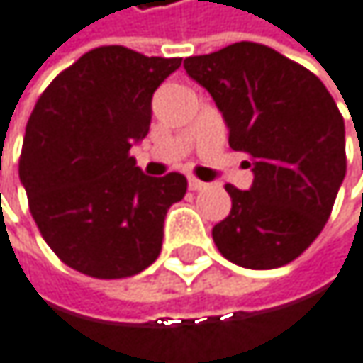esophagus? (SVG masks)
Wrapping results in <instances>:
<instances>
[{
  "label": "esophagus",
  "instance_id": "obj_1",
  "mask_svg": "<svg viewBox=\"0 0 363 363\" xmlns=\"http://www.w3.org/2000/svg\"><path fill=\"white\" fill-rule=\"evenodd\" d=\"M206 187H208V185L202 183V180H198V178H194V176L189 178V189H191V191H202V189H206Z\"/></svg>",
  "mask_w": 363,
  "mask_h": 363
}]
</instances>
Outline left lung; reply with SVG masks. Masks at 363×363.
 <instances>
[{
  "instance_id": "obj_1",
  "label": "left lung",
  "mask_w": 363,
  "mask_h": 363,
  "mask_svg": "<svg viewBox=\"0 0 363 363\" xmlns=\"http://www.w3.org/2000/svg\"><path fill=\"white\" fill-rule=\"evenodd\" d=\"M228 124L232 150L252 157L250 191L225 185L230 215L213 228L223 258L275 269L325 228L347 174L345 118L314 72L258 43L185 60Z\"/></svg>"
}]
</instances>
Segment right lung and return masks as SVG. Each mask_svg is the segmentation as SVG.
<instances>
[{"instance_id":"right-lung-1","label":"right lung","mask_w":363,"mask_h":363,"mask_svg":"<svg viewBox=\"0 0 363 363\" xmlns=\"http://www.w3.org/2000/svg\"><path fill=\"white\" fill-rule=\"evenodd\" d=\"M180 62L99 47L40 94L18 178L43 239L70 269L120 279L161 254L167 208L185 198L187 178L146 176L131 146L148 135L152 94Z\"/></svg>"}]
</instances>
